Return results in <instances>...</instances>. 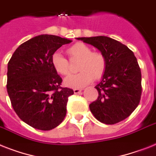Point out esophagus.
<instances>
[{
    "label": "esophagus",
    "mask_w": 156,
    "mask_h": 156,
    "mask_svg": "<svg viewBox=\"0 0 156 156\" xmlns=\"http://www.w3.org/2000/svg\"><path fill=\"white\" fill-rule=\"evenodd\" d=\"M81 91H82V90H80V89H74V94H79V93H81Z\"/></svg>",
    "instance_id": "esophagus-1"
}]
</instances>
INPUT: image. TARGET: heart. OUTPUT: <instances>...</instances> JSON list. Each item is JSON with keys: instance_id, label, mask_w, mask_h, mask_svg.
<instances>
[{"instance_id": "b5f03b06", "label": "heart", "mask_w": 156, "mask_h": 156, "mask_svg": "<svg viewBox=\"0 0 156 156\" xmlns=\"http://www.w3.org/2000/svg\"><path fill=\"white\" fill-rule=\"evenodd\" d=\"M66 53L70 58L80 59L78 74L67 77L65 85L72 88H81L90 83L93 79H99L104 74L107 61L100 52H91L90 46L82 42L74 43L67 48ZM52 65L58 73L68 75L70 73L69 61L60 53H54L51 58Z\"/></svg>"}]
</instances>
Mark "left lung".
Returning <instances> with one entry per match:
<instances>
[{"label": "left lung", "mask_w": 156, "mask_h": 156, "mask_svg": "<svg viewBox=\"0 0 156 156\" xmlns=\"http://www.w3.org/2000/svg\"><path fill=\"white\" fill-rule=\"evenodd\" d=\"M104 55L107 66L95 87L98 98L90 104L94 116L105 124H115L128 117L140 103L141 70L134 53L126 45L106 36L78 37Z\"/></svg>", "instance_id": "left-lung-1"}]
</instances>
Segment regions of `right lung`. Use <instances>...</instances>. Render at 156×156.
<instances>
[{
    "label": "right lung",
    "instance_id": "1",
    "mask_svg": "<svg viewBox=\"0 0 156 156\" xmlns=\"http://www.w3.org/2000/svg\"><path fill=\"white\" fill-rule=\"evenodd\" d=\"M71 40L49 34L34 37L15 50L8 63L7 91L18 117L35 129L49 131L62 122L68 98L51 62L53 54Z\"/></svg>",
    "mask_w": 156,
    "mask_h": 156
}]
</instances>
